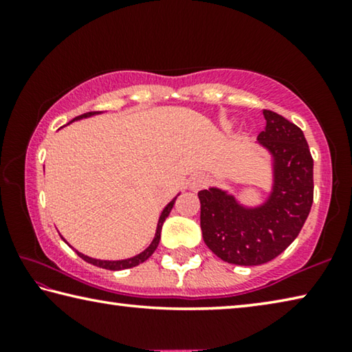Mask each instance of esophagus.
Listing matches in <instances>:
<instances>
[{
    "label": "esophagus",
    "instance_id": "obj_1",
    "mask_svg": "<svg viewBox=\"0 0 352 352\" xmlns=\"http://www.w3.org/2000/svg\"><path fill=\"white\" fill-rule=\"evenodd\" d=\"M206 183H208V178H206V175H204V174H195V175L190 177V180H189V188L192 189V190H199V189L204 188Z\"/></svg>",
    "mask_w": 352,
    "mask_h": 352
}]
</instances>
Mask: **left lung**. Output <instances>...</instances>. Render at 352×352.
Here are the masks:
<instances>
[{
    "mask_svg": "<svg viewBox=\"0 0 352 352\" xmlns=\"http://www.w3.org/2000/svg\"><path fill=\"white\" fill-rule=\"evenodd\" d=\"M258 141L272 155L273 186L264 205L247 208L219 188L204 189L200 226L204 241L220 259L261 265L296 239L314 201V160L305 133L275 111L264 110Z\"/></svg>",
    "mask_w": 352,
    "mask_h": 352,
    "instance_id": "8db88e82",
    "label": "left lung"
}]
</instances>
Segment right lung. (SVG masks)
<instances>
[{
	"label": "right lung",
	"instance_id": "add662e5",
	"mask_svg": "<svg viewBox=\"0 0 352 352\" xmlns=\"http://www.w3.org/2000/svg\"><path fill=\"white\" fill-rule=\"evenodd\" d=\"M99 113H100V111H88V113H83V115H80V116H76V118L73 119V121H77V119H82V118H90V116H94V115H99ZM73 121H71V122H73ZM175 200H177V197H175L174 200H172L170 204H168V206H166L164 210H163L162 216H160V220H158L157 233H155L153 241H152L151 245H148L142 253L133 256V258L122 259V261H100V259H93V258H90V256H85V254H82V253H79V252H77V254H79L83 261L90 262V264L96 265V267H100V269H107V270H124V269H132V267L140 265L141 262H144V261H147L148 258H151L155 250H157L158 243H160V237H162L163 223H164L166 217L169 216V212L172 211V206H174ZM62 239H63V237H62ZM63 241H65V239H63Z\"/></svg>",
	"mask_w": 352,
	"mask_h": 352
}]
</instances>
